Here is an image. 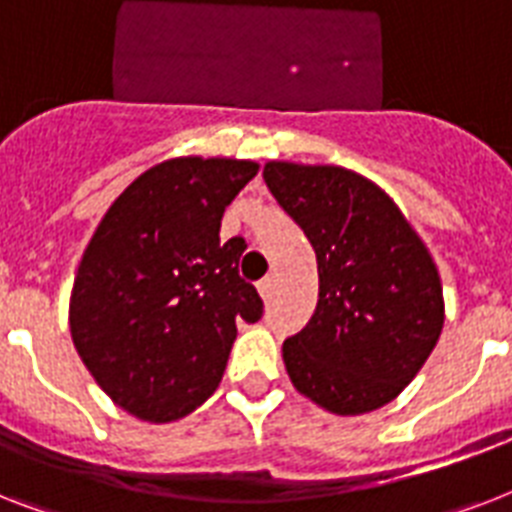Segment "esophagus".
Returning <instances> with one entry per match:
<instances>
[{
    "instance_id": "34e87169",
    "label": "esophagus",
    "mask_w": 512,
    "mask_h": 512,
    "mask_svg": "<svg viewBox=\"0 0 512 512\" xmlns=\"http://www.w3.org/2000/svg\"><path fill=\"white\" fill-rule=\"evenodd\" d=\"M257 292H260V297H263V300H268V297H271V292H273V281L271 279L257 281Z\"/></svg>"
}]
</instances>
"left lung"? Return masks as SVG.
<instances>
[{
  "mask_svg": "<svg viewBox=\"0 0 512 512\" xmlns=\"http://www.w3.org/2000/svg\"><path fill=\"white\" fill-rule=\"evenodd\" d=\"M263 180L319 265L316 311L281 348L289 380L332 414L380 409L414 380L444 329L428 247L388 193L356 172L268 162Z\"/></svg>",
  "mask_w": 512,
  "mask_h": 512,
  "instance_id": "8db88e82",
  "label": "left lung"
}]
</instances>
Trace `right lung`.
I'll return each instance as SVG.
<instances>
[{
	"instance_id": "obj_1",
	"label": "right lung",
	"mask_w": 512,
	"mask_h": 512,
	"mask_svg": "<svg viewBox=\"0 0 512 512\" xmlns=\"http://www.w3.org/2000/svg\"><path fill=\"white\" fill-rule=\"evenodd\" d=\"M257 175L239 159H170L132 180L84 249L71 292V337L124 412L172 422L223 380L236 324L263 316L239 276L241 239L220 220Z\"/></svg>"
}]
</instances>
